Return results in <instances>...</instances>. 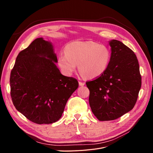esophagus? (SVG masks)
Instances as JSON below:
<instances>
[{
    "instance_id": "obj_1",
    "label": "esophagus",
    "mask_w": 153,
    "mask_h": 153,
    "mask_svg": "<svg viewBox=\"0 0 153 153\" xmlns=\"http://www.w3.org/2000/svg\"><path fill=\"white\" fill-rule=\"evenodd\" d=\"M78 84H79V85L80 86H84L85 85V82H78Z\"/></svg>"
}]
</instances>
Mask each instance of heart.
Wrapping results in <instances>:
<instances>
[{"mask_svg": "<svg viewBox=\"0 0 153 153\" xmlns=\"http://www.w3.org/2000/svg\"><path fill=\"white\" fill-rule=\"evenodd\" d=\"M64 52L58 55L57 64L67 76L73 75L78 64L82 76L93 79L102 75L109 65V50L93 41H73L66 46Z\"/></svg>", "mask_w": 153, "mask_h": 153, "instance_id": "b5f03b06", "label": "heart"}]
</instances>
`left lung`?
I'll list each match as a JSON object with an SVG mask.
<instances>
[{
    "instance_id": "1",
    "label": "left lung",
    "mask_w": 153,
    "mask_h": 153,
    "mask_svg": "<svg viewBox=\"0 0 153 153\" xmlns=\"http://www.w3.org/2000/svg\"><path fill=\"white\" fill-rule=\"evenodd\" d=\"M109 45L112 52L107 69L86 82L91 110L101 121L116 119L132 110L142 84L135 53L118 40H111Z\"/></svg>"
}]
</instances>
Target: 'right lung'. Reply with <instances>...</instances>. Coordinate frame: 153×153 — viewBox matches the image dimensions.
Instances as JSON below:
<instances>
[{
	"instance_id": "right-lung-1",
	"label": "right lung",
	"mask_w": 153,
	"mask_h": 153,
	"mask_svg": "<svg viewBox=\"0 0 153 153\" xmlns=\"http://www.w3.org/2000/svg\"><path fill=\"white\" fill-rule=\"evenodd\" d=\"M52 43L39 38L18 53L11 72L13 103L36 124H52L61 117L68 99L78 87L57 67Z\"/></svg>"
}]
</instances>
